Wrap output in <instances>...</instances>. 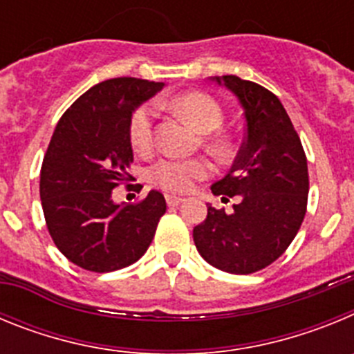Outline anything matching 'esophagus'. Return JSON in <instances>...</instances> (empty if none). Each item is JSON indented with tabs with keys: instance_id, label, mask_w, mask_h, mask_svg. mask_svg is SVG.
Instances as JSON below:
<instances>
[{
	"instance_id": "esophagus-1",
	"label": "esophagus",
	"mask_w": 354,
	"mask_h": 354,
	"mask_svg": "<svg viewBox=\"0 0 354 354\" xmlns=\"http://www.w3.org/2000/svg\"><path fill=\"white\" fill-rule=\"evenodd\" d=\"M184 202L183 196H175V195H167V204L170 205V207H177V205H180Z\"/></svg>"
}]
</instances>
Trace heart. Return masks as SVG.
<instances>
[{
  "mask_svg": "<svg viewBox=\"0 0 354 354\" xmlns=\"http://www.w3.org/2000/svg\"><path fill=\"white\" fill-rule=\"evenodd\" d=\"M168 108L202 134H209L221 126L223 115L212 97L200 92H187L168 101ZM154 136V109L145 104L134 111L129 124V140L136 152H147ZM211 171L204 159H161L150 168V183L165 192L186 193L195 180L205 179Z\"/></svg>",
  "mask_w": 354,
  "mask_h": 354,
  "instance_id": "obj_1",
  "label": "heart"
}]
</instances>
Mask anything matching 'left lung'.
Returning <instances> with one entry per match:
<instances>
[{
    "label": "left lung",
    "mask_w": 354,
    "mask_h": 354,
    "mask_svg": "<svg viewBox=\"0 0 354 354\" xmlns=\"http://www.w3.org/2000/svg\"><path fill=\"white\" fill-rule=\"evenodd\" d=\"M211 81L237 97L246 136L230 171L211 186L221 200L236 196L234 211L227 214L207 204V218L193 228V241L200 255L218 270L255 273L277 261L301 227L308 196L306 158L274 93L237 76Z\"/></svg>",
    "instance_id": "obj_1"
}]
</instances>
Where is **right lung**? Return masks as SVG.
I'll list each match as a JSON object with an SVG mask.
<instances>
[{"label": "right lung", "mask_w": 354, "mask_h": 354, "mask_svg": "<svg viewBox=\"0 0 354 354\" xmlns=\"http://www.w3.org/2000/svg\"><path fill=\"white\" fill-rule=\"evenodd\" d=\"M165 83L115 77L95 84L56 124L40 171V200L55 245L83 270L109 273L134 264L167 211L156 189L138 204H115L129 179L133 113Z\"/></svg>", "instance_id": "right-lung-1"}]
</instances>
